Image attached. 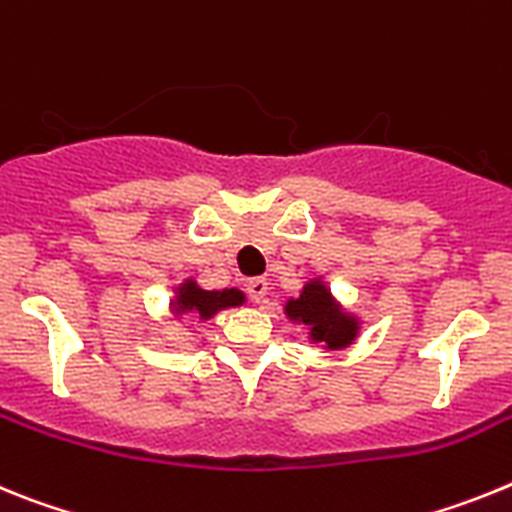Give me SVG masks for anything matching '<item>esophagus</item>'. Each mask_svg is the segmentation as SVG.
Listing matches in <instances>:
<instances>
[{
    "label": "esophagus",
    "mask_w": 512,
    "mask_h": 512,
    "mask_svg": "<svg viewBox=\"0 0 512 512\" xmlns=\"http://www.w3.org/2000/svg\"><path fill=\"white\" fill-rule=\"evenodd\" d=\"M247 293H250V299L255 301V304H265V301H268V281H265V278H252V281L247 283Z\"/></svg>",
    "instance_id": "esophagus-1"
}]
</instances>
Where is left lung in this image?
I'll return each instance as SVG.
<instances>
[{"instance_id":"obj_1","label":"left lung","mask_w":512,"mask_h":512,"mask_svg":"<svg viewBox=\"0 0 512 512\" xmlns=\"http://www.w3.org/2000/svg\"><path fill=\"white\" fill-rule=\"evenodd\" d=\"M286 317L291 322L304 324L309 330V340L322 342L327 350L348 348L361 330V322L348 311H342L330 288L319 278L306 283L296 299L286 301Z\"/></svg>"}]
</instances>
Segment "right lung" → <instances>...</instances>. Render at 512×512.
<instances>
[{
	"label": "right lung",
	"instance_id": "right-lung-1",
	"mask_svg": "<svg viewBox=\"0 0 512 512\" xmlns=\"http://www.w3.org/2000/svg\"><path fill=\"white\" fill-rule=\"evenodd\" d=\"M244 293L239 288H224V291H206L193 278L175 288V299H172V314L182 317V314H193L195 319H211L213 314H219L221 309L229 306H242Z\"/></svg>",
	"mask_w": 512,
	"mask_h": 512
}]
</instances>
